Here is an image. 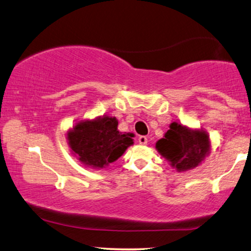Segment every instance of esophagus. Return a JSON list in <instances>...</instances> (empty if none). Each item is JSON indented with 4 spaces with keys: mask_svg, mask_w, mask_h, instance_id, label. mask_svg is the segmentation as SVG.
<instances>
[{
    "mask_svg": "<svg viewBox=\"0 0 251 251\" xmlns=\"http://www.w3.org/2000/svg\"><path fill=\"white\" fill-rule=\"evenodd\" d=\"M139 143L143 144V146H146V144L148 143L147 136H139Z\"/></svg>",
    "mask_w": 251,
    "mask_h": 251,
    "instance_id": "esophagus-1",
    "label": "esophagus"
}]
</instances>
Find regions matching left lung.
Instances as JSON below:
<instances>
[{
  "label": "left lung",
  "mask_w": 251,
  "mask_h": 251,
  "mask_svg": "<svg viewBox=\"0 0 251 251\" xmlns=\"http://www.w3.org/2000/svg\"><path fill=\"white\" fill-rule=\"evenodd\" d=\"M162 157L178 172L197 167L209 153L208 134L202 129H190L177 123H172L164 139L156 143Z\"/></svg>",
  "instance_id": "obj_1"
}]
</instances>
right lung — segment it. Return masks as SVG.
I'll return each mask as SVG.
<instances>
[{
    "mask_svg": "<svg viewBox=\"0 0 251 251\" xmlns=\"http://www.w3.org/2000/svg\"><path fill=\"white\" fill-rule=\"evenodd\" d=\"M115 117L82 121L67 134L69 147L80 162L94 168H103L114 162L132 146L133 134H122Z\"/></svg>",
    "mask_w": 251,
    "mask_h": 251,
    "instance_id": "add662e5",
    "label": "right lung"
}]
</instances>
